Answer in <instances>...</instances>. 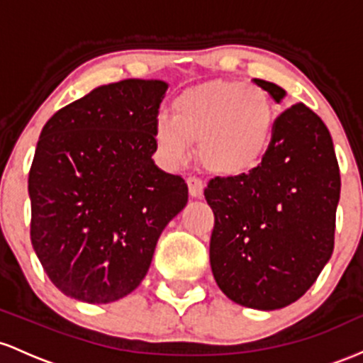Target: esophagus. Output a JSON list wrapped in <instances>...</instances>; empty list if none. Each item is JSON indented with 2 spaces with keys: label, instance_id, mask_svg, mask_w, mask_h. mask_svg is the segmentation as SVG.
Listing matches in <instances>:
<instances>
[{
  "label": "esophagus",
  "instance_id": "34e87169",
  "mask_svg": "<svg viewBox=\"0 0 363 363\" xmlns=\"http://www.w3.org/2000/svg\"><path fill=\"white\" fill-rule=\"evenodd\" d=\"M186 185H189V192L194 199H201L203 194V182L199 180V178L190 177L186 178Z\"/></svg>",
  "mask_w": 363,
  "mask_h": 363
}]
</instances>
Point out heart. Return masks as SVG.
Listing matches in <instances>:
<instances>
[{"mask_svg": "<svg viewBox=\"0 0 363 363\" xmlns=\"http://www.w3.org/2000/svg\"><path fill=\"white\" fill-rule=\"evenodd\" d=\"M274 123V104L262 87L213 80L182 92L171 104V118H156L154 144L162 162L178 168L192 160L199 142V157L209 173L240 177L266 156Z\"/></svg>", "mask_w": 363, "mask_h": 363, "instance_id": "obj_1", "label": "heart"}]
</instances>
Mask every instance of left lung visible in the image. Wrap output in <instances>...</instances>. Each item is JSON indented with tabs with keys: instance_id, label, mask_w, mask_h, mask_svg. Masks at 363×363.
I'll use <instances>...</instances> for the list:
<instances>
[{
	"instance_id": "1",
	"label": "left lung",
	"mask_w": 363,
	"mask_h": 363,
	"mask_svg": "<svg viewBox=\"0 0 363 363\" xmlns=\"http://www.w3.org/2000/svg\"><path fill=\"white\" fill-rule=\"evenodd\" d=\"M255 84L281 103L279 85ZM340 166L324 121L298 103L276 118L257 168L207 183L214 213L209 259L235 303L276 311L305 295L335 248Z\"/></svg>"
}]
</instances>
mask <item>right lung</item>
I'll list each match as a JSON object with an SVG mask.
<instances>
[{
  "label": "right lung",
  "mask_w": 363,
  "mask_h": 363,
  "mask_svg": "<svg viewBox=\"0 0 363 363\" xmlns=\"http://www.w3.org/2000/svg\"><path fill=\"white\" fill-rule=\"evenodd\" d=\"M162 80L101 85L56 111L28 171L30 240L56 288L87 303L132 293L166 225L189 201L154 164Z\"/></svg>",
  "instance_id": "right-lung-1"
}]
</instances>
